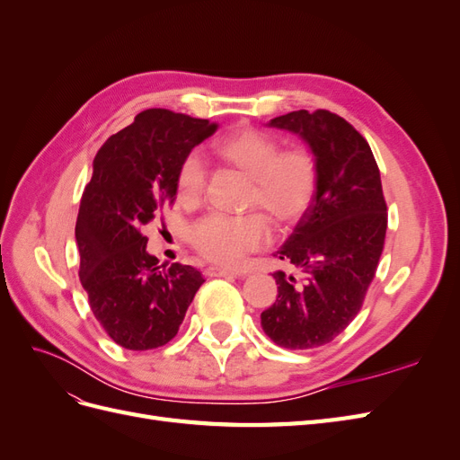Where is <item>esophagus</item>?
Masks as SVG:
<instances>
[{
    "label": "esophagus",
    "mask_w": 460,
    "mask_h": 460,
    "mask_svg": "<svg viewBox=\"0 0 460 460\" xmlns=\"http://www.w3.org/2000/svg\"><path fill=\"white\" fill-rule=\"evenodd\" d=\"M208 276H225V278H242L243 274L240 272H232V270H226V269H218V267H208L205 270Z\"/></svg>",
    "instance_id": "34e87169"
}]
</instances>
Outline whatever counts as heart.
Segmentation results:
<instances>
[{
  "label": "heart",
  "instance_id": "1",
  "mask_svg": "<svg viewBox=\"0 0 460 460\" xmlns=\"http://www.w3.org/2000/svg\"><path fill=\"white\" fill-rule=\"evenodd\" d=\"M213 153L220 163L249 178L245 207L261 208L274 226L289 228L309 213L318 190V161L307 147L280 151L272 136L255 128H238L218 137ZM207 169L199 155L190 153L178 166L176 190L184 205L201 201ZM191 245L220 267L235 269L249 253L270 240L267 220L259 213L243 217L207 215L190 234Z\"/></svg>",
  "mask_w": 460,
  "mask_h": 460
}]
</instances>
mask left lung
<instances>
[{
  "mask_svg": "<svg viewBox=\"0 0 460 460\" xmlns=\"http://www.w3.org/2000/svg\"><path fill=\"white\" fill-rule=\"evenodd\" d=\"M270 127L309 144L318 161L316 198L276 253L303 272V284L274 272L278 297L261 314L264 333L286 349H314L351 324L384 252L387 205L368 142L326 109L291 111Z\"/></svg>",
  "mask_w": 460,
  "mask_h": 460,
  "instance_id": "8db88e82",
  "label": "left lung"
}]
</instances>
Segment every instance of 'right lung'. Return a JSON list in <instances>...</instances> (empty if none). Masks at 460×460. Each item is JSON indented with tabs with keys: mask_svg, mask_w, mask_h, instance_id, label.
Masks as SVG:
<instances>
[{
	"mask_svg": "<svg viewBox=\"0 0 460 460\" xmlns=\"http://www.w3.org/2000/svg\"><path fill=\"white\" fill-rule=\"evenodd\" d=\"M217 130L215 122L147 109L93 159L80 199V284L107 336L130 351L169 343L205 282L190 264H159L142 226L176 199L178 166Z\"/></svg>",
	"mask_w": 460,
	"mask_h": 460,
	"instance_id": "obj_1",
	"label": "right lung"
}]
</instances>
